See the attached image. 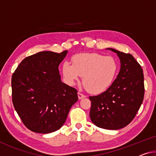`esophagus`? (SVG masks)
<instances>
[{
  "label": "esophagus",
  "instance_id": "esophagus-1",
  "mask_svg": "<svg viewBox=\"0 0 156 156\" xmlns=\"http://www.w3.org/2000/svg\"><path fill=\"white\" fill-rule=\"evenodd\" d=\"M77 94H78V98H79V99H80V100L82 99V98H84L86 97V95L82 94V93H80V92H78Z\"/></svg>",
  "mask_w": 156,
  "mask_h": 156
}]
</instances>
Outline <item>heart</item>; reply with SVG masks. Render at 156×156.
I'll use <instances>...</instances> for the list:
<instances>
[{
  "label": "heart",
  "mask_w": 156,
  "mask_h": 156,
  "mask_svg": "<svg viewBox=\"0 0 156 156\" xmlns=\"http://www.w3.org/2000/svg\"><path fill=\"white\" fill-rule=\"evenodd\" d=\"M73 64L66 61L62 67L64 77L70 84L83 76L82 81L88 92L98 94L112 86L119 71V64L113 57L102 54H80L73 56Z\"/></svg>",
  "instance_id": "obj_1"
}]
</instances>
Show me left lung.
<instances>
[{"label": "left lung", "mask_w": 156, "mask_h": 156, "mask_svg": "<svg viewBox=\"0 0 156 156\" xmlns=\"http://www.w3.org/2000/svg\"><path fill=\"white\" fill-rule=\"evenodd\" d=\"M109 49L121 60V70L106 91L90 96V118L95 126L107 130H118L128 126L135 118L144 96L142 67L133 55Z\"/></svg>", "instance_id": "8db88e82"}]
</instances>
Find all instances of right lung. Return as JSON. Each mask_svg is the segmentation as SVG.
Masks as SVG:
<instances>
[{
	"mask_svg": "<svg viewBox=\"0 0 156 156\" xmlns=\"http://www.w3.org/2000/svg\"><path fill=\"white\" fill-rule=\"evenodd\" d=\"M67 53L45 51L26 57L12 76L14 107L31 131L58 130L78 100L77 90L61 82L59 75L58 66Z\"/></svg>",
	"mask_w": 156,
	"mask_h": 156,
	"instance_id": "right-lung-1",
	"label": "right lung"
}]
</instances>
